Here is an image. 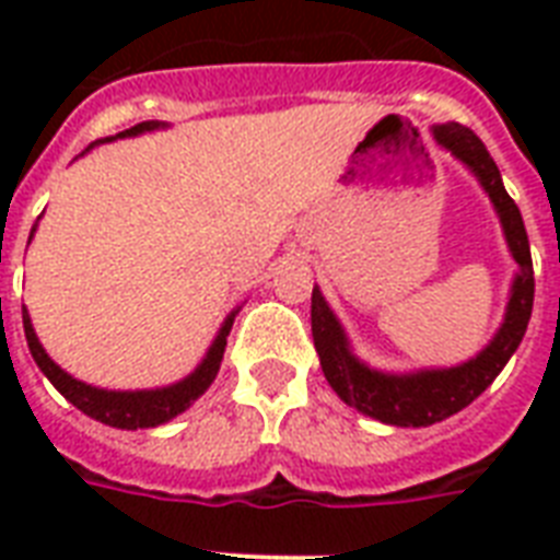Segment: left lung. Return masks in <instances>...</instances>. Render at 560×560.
<instances>
[{"instance_id":"obj_1","label":"left lung","mask_w":560,"mask_h":560,"mask_svg":"<svg viewBox=\"0 0 560 560\" xmlns=\"http://www.w3.org/2000/svg\"><path fill=\"white\" fill-rule=\"evenodd\" d=\"M435 139L479 177L482 188L494 202L497 214H500L509 249H512L514 261L521 264V276L514 279L503 328L497 331L486 351H479L477 358L462 363V366L418 374H383L363 366L349 351L346 334H342L337 316L331 314V307L325 305L323 293L314 288V293H311V331H314V346L319 363H323L325 381L331 383V389L349 407L395 427L435 424V421L459 412V409L468 407L470 400L479 398L521 346L526 325H529L532 302H535L529 235L523 226L517 202L505 191L497 162L491 160L482 139L465 125L435 127Z\"/></svg>"}]
</instances>
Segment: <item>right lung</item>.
Segmentation results:
<instances>
[{
    "mask_svg": "<svg viewBox=\"0 0 560 560\" xmlns=\"http://www.w3.org/2000/svg\"><path fill=\"white\" fill-rule=\"evenodd\" d=\"M160 127L156 121H142V125L130 127L125 133L118 136H136L144 133V130H153ZM101 142H109V139H101ZM34 232V229H31ZM232 319L235 314L229 316L223 328H220L218 340L211 342L209 354L202 360L197 372L188 374L186 381L174 383V386H165V389H151V392H107L95 389V386H86V383L74 381L72 374H66L63 369L55 366V360L48 358L43 346H39L37 334L31 328V319L22 307V328H25V340H28L31 358L39 366V372L46 374L48 381L55 383V389L63 395L69 404L81 409L83 416L95 418L101 424L118 427V430H144V427H160L165 421H171L179 412H186L194 400L200 398L202 392L209 389L211 381L218 377L220 360H223V351H226V337L229 328H232Z\"/></svg>",
    "mask_w": 560,
    "mask_h": 560,
    "instance_id": "1",
    "label": "right lung"
}]
</instances>
